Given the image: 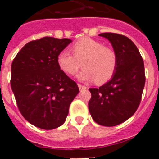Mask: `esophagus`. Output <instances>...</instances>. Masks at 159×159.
I'll return each mask as SVG.
<instances>
[{
	"label": "esophagus",
	"mask_w": 159,
	"mask_h": 159,
	"mask_svg": "<svg viewBox=\"0 0 159 159\" xmlns=\"http://www.w3.org/2000/svg\"><path fill=\"white\" fill-rule=\"evenodd\" d=\"M78 87H79V88H80V90H84V89H86L87 88V87L83 86V85H81V84H78Z\"/></svg>",
	"instance_id": "34e87169"
}]
</instances>
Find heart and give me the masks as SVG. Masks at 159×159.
<instances>
[{"label":"heart","mask_w":159,"mask_h":159,"mask_svg":"<svg viewBox=\"0 0 159 159\" xmlns=\"http://www.w3.org/2000/svg\"><path fill=\"white\" fill-rule=\"evenodd\" d=\"M72 55L60 52L57 61L61 71L67 75H75L82 65L84 68L77 77L83 81L95 80L97 84L110 80L116 72L118 57L116 51L101 42L90 37L81 38L71 47Z\"/></svg>","instance_id":"heart-1"}]
</instances>
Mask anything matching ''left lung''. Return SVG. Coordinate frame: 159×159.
I'll return each mask as SVG.
<instances>
[{
	"instance_id": "1",
	"label": "left lung",
	"mask_w": 159,
	"mask_h": 159,
	"mask_svg": "<svg viewBox=\"0 0 159 159\" xmlns=\"http://www.w3.org/2000/svg\"><path fill=\"white\" fill-rule=\"evenodd\" d=\"M99 36L111 43L118 65L110 81L99 88H89L88 108L95 123L114 127L131 117L139 106L146 81L144 63L138 48L127 36L112 32Z\"/></svg>"
}]
</instances>
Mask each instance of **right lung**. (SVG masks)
I'll use <instances>...</instances> for the list:
<instances>
[{
	"instance_id": "add662e5",
	"label": "right lung",
	"mask_w": 159,
	"mask_h": 159,
	"mask_svg": "<svg viewBox=\"0 0 159 159\" xmlns=\"http://www.w3.org/2000/svg\"><path fill=\"white\" fill-rule=\"evenodd\" d=\"M71 42L43 37L26 43L11 67V88L20 112L31 124L52 130L65 122L80 92L76 83L60 70L57 58Z\"/></svg>"
}]
</instances>
